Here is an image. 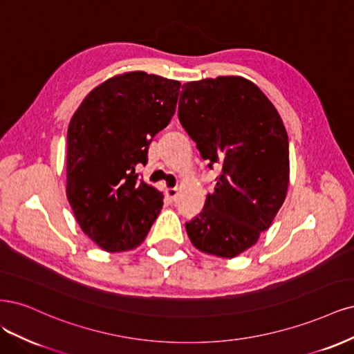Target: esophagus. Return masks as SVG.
I'll return each mask as SVG.
<instances>
[{
	"instance_id": "obj_1",
	"label": "esophagus",
	"mask_w": 354,
	"mask_h": 354,
	"mask_svg": "<svg viewBox=\"0 0 354 354\" xmlns=\"http://www.w3.org/2000/svg\"><path fill=\"white\" fill-rule=\"evenodd\" d=\"M166 197L170 201H176V198H178V189L176 188H167L166 189Z\"/></svg>"
}]
</instances>
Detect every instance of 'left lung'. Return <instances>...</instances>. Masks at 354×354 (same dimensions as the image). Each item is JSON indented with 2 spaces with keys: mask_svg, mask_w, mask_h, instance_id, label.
Instances as JSON below:
<instances>
[{
  "mask_svg": "<svg viewBox=\"0 0 354 354\" xmlns=\"http://www.w3.org/2000/svg\"><path fill=\"white\" fill-rule=\"evenodd\" d=\"M178 118L207 166L222 167L187 234L203 253L235 257L257 243L287 196V131L268 97L238 76L182 85Z\"/></svg>",
  "mask_w": 354,
  "mask_h": 354,
  "instance_id": "obj_1",
  "label": "left lung"
}]
</instances>
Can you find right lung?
<instances>
[{
	"label": "right lung",
	"instance_id": "obj_1",
	"mask_svg": "<svg viewBox=\"0 0 354 354\" xmlns=\"http://www.w3.org/2000/svg\"><path fill=\"white\" fill-rule=\"evenodd\" d=\"M180 84L129 72L91 91L67 129V200L91 241L110 253L140 245L163 196L136 169L172 119Z\"/></svg>",
	"mask_w": 354,
	"mask_h": 354
}]
</instances>
